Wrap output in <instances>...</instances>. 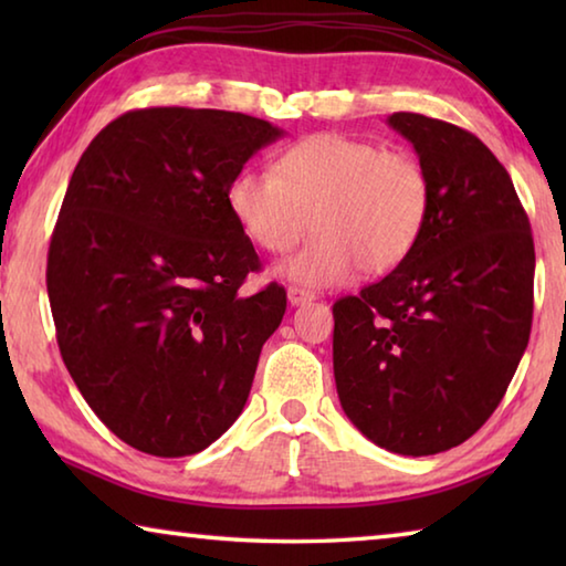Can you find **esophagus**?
<instances>
[{
  "instance_id": "esophagus-1",
  "label": "esophagus",
  "mask_w": 566,
  "mask_h": 566,
  "mask_svg": "<svg viewBox=\"0 0 566 566\" xmlns=\"http://www.w3.org/2000/svg\"><path fill=\"white\" fill-rule=\"evenodd\" d=\"M286 300H290L292 306H302V304H310L314 300V294L302 290V286H290V290H286Z\"/></svg>"
}]
</instances>
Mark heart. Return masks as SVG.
Returning a JSON list of instances; mask_svg holds the SVG:
<instances>
[{"label": "heart", "instance_id": "b5f03b06", "mask_svg": "<svg viewBox=\"0 0 566 566\" xmlns=\"http://www.w3.org/2000/svg\"><path fill=\"white\" fill-rule=\"evenodd\" d=\"M227 205L239 229L272 254L290 252L314 227L312 242L280 264V274L322 290L357 266L385 274L405 262L432 212V181L409 151L312 134L286 147L274 171L239 169Z\"/></svg>", "mask_w": 566, "mask_h": 566}]
</instances>
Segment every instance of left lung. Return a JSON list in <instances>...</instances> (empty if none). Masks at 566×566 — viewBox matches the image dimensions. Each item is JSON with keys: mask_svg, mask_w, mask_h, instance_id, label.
Returning <instances> with one entry per match:
<instances>
[{"mask_svg": "<svg viewBox=\"0 0 566 566\" xmlns=\"http://www.w3.org/2000/svg\"><path fill=\"white\" fill-rule=\"evenodd\" d=\"M432 181V212L395 272L334 314L344 415L377 447L427 457L467 442L500 407L530 342L534 242L512 177L454 124L397 112Z\"/></svg>", "mask_w": 566, "mask_h": 566, "instance_id": "1", "label": "left lung"}]
</instances>
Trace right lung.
I'll use <instances>...</instances> for the list:
<instances>
[{
    "mask_svg": "<svg viewBox=\"0 0 566 566\" xmlns=\"http://www.w3.org/2000/svg\"><path fill=\"white\" fill-rule=\"evenodd\" d=\"M282 134L239 112L137 109L74 167L46 260L56 342L94 415L139 452L197 454L242 415L286 292L237 294L260 256L227 187Z\"/></svg>",
    "mask_w": 566,
    "mask_h": 566,
    "instance_id": "add662e5",
    "label": "right lung"
}]
</instances>
